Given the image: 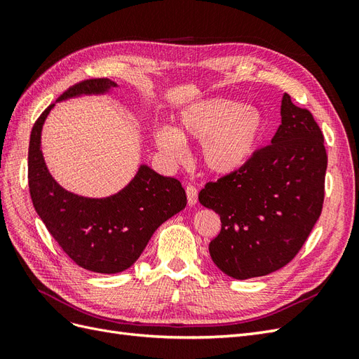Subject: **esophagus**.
Listing matches in <instances>:
<instances>
[{
    "label": "esophagus",
    "mask_w": 359,
    "mask_h": 359,
    "mask_svg": "<svg viewBox=\"0 0 359 359\" xmlns=\"http://www.w3.org/2000/svg\"><path fill=\"white\" fill-rule=\"evenodd\" d=\"M186 193H187V202L189 205H194L198 202V189L191 186V184H189V186L186 187Z\"/></svg>",
    "instance_id": "esophagus-1"
}]
</instances>
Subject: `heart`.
I'll use <instances>...</instances> for the list:
<instances>
[{
	"mask_svg": "<svg viewBox=\"0 0 359 359\" xmlns=\"http://www.w3.org/2000/svg\"><path fill=\"white\" fill-rule=\"evenodd\" d=\"M264 126V116L256 107L212 99L184 111L177 128L158 127L154 139L172 158L184 156V140H202L201 158L205 168L217 175H227L253 156Z\"/></svg>",
	"mask_w": 359,
	"mask_h": 359,
	"instance_id": "1",
	"label": "heart"
}]
</instances>
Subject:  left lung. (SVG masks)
<instances>
[{"label":"left lung","instance_id":"left-lung-1","mask_svg":"<svg viewBox=\"0 0 359 359\" xmlns=\"http://www.w3.org/2000/svg\"><path fill=\"white\" fill-rule=\"evenodd\" d=\"M271 144L243 168L206 182L199 202L220 215L210 243L214 264L245 280L283 268L298 255L322 212L327 149L310 111L285 93Z\"/></svg>","mask_w":359,"mask_h":359}]
</instances>
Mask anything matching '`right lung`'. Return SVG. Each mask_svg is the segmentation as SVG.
<instances>
[{
    "label": "right lung",
    "instance_id": "add662e5",
    "mask_svg": "<svg viewBox=\"0 0 359 359\" xmlns=\"http://www.w3.org/2000/svg\"><path fill=\"white\" fill-rule=\"evenodd\" d=\"M115 82L86 79L57 102L82 94H103ZM31 130L28 184L31 201L62 252L76 265L93 273L115 274L132 266L157 227L187 205L186 190L177 178L163 177L140 166L126 189L109 198L90 199L64 190L49 173L40 149L41 127L52 107Z\"/></svg>",
    "mask_w": 359,
    "mask_h": 359
}]
</instances>
